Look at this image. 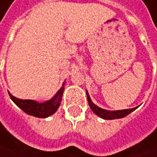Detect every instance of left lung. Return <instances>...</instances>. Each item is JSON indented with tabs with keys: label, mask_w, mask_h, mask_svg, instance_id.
I'll list each match as a JSON object with an SVG mask.
<instances>
[{
	"label": "left lung",
	"mask_w": 157,
	"mask_h": 157,
	"mask_svg": "<svg viewBox=\"0 0 157 157\" xmlns=\"http://www.w3.org/2000/svg\"><path fill=\"white\" fill-rule=\"evenodd\" d=\"M86 96H87V101H88V105L91 108V110L93 111V113H95L97 116H99L100 118L104 119V120H116V119H121L124 118L131 112H133L134 110H136L137 108L134 107V108H130V109H123V110H115V111H109L106 109H102L101 107H99L98 105H96L94 102L91 101L89 97V94L87 92V90L86 91Z\"/></svg>",
	"instance_id": "1"
}]
</instances>
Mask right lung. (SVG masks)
Masks as SVG:
<instances>
[{"label":"right lung","mask_w":157,"mask_h":157,"mask_svg":"<svg viewBox=\"0 0 157 157\" xmlns=\"http://www.w3.org/2000/svg\"><path fill=\"white\" fill-rule=\"evenodd\" d=\"M64 86H65V82L63 83L62 87L58 90L55 96L52 99L43 102H38L34 100H21L19 98H16L10 92H8V94L11 100L23 112H25L30 116L44 119L52 116V114H55L58 109V107L60 106V102L62 101V96L65 88Z\"/></svg>","instance_id":"obj_1"}]
</instances>
